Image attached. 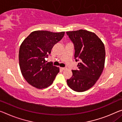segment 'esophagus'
<instances>
[{
    "mask_svg": "<svg viewBox=\"0 0 122 122\" xmlns=\"http://www.w3.org/2000/svg\"><path fill=\"white\" fill-rule=\"evenodd\" d=\"M60 69H61V70H65V69H66V67H60Z\"/></svg>",
    "mask_w": 122,
    "mask_h": 122,
    "instance_id": "obj_1",
    "label": "esophagus"
}]
</instances>
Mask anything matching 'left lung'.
Wrapping results in <instances>:
<instances>
[{
  "label": "left lung",
  "instance_id": "obj_1",
  "mask_svg": "<svg viewBox=\"0 0 122 122\" xmlns=\"http://www.w3.org/2000/svg\"><path fill=\"white\" fill-rule=\"evenodd\" d=\"M74 45L75 59L78 70H72V76L67 80L73 91L82 92L95 85L102 75L105 61L104 45L95 33L86 30L67 31Z\"/></svg>",
  "mask_w": 122,
  "mask_h": 122
}]
</instances>
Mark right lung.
<instances>
[{
  "label": "right lung",
  "mask_w": 122,
  "mask_h": 122,
  "mask_svg": "<svg viewBox=\"0 0 122 122\" xmlns=\"http://www.w3.org/2000/svg\"><path fill=\"white\" fill-rule=\"evenodd\" d=\"M65 32L53 33L46 30L31 32L20 45L19 64L21 73L27 82L37 89L51 85L59 72L52 62L46 63L45 58L53 46L59 42Z\"/></svg>",
  "instance_id": "obj_1"
}]
</instances>
